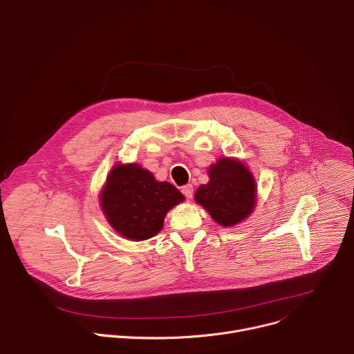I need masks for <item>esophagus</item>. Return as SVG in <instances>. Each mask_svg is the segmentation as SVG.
Segmentation results:
<instances>
[{"label": "esophagus", "mask_w": 354, "mask_h": 354, "mask_svg": "<svg viewBox=\"0 0 354 354\" xmlns=\"http://www.w3.org/2000/svg\"><path fill=\"white\" fill-rule=\"evenodd\" d=\"M182 194L187 198V199H192V196H194V186L192 185H185L182 187Z\"/></svg>", "instance_id": "1"}]
</instances>
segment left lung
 Returning <instances> with one entry per match:
<instances>
[{
  "label": "left lung",
  "instance_id": "left-lung-1",
  "mask_svg": "<svg viewBox=\"0 0 354 354\" xmlns=\"http://www.w3.org/2000/svg\"><path fill=\"white\" fill-rule=\"evenodd\" d=\"M209 182L201 185L195 201L223 227L244 221L257 203V183L250 169L237 158L223 156L207 171Z\"/></svg>",
  "mask_w": 354,
  "mask_h": 354
}]
</instances>
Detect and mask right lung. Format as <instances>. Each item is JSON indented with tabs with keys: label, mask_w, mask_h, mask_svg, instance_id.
<instances>
[{
	"label": "right lung",
	"mask_w": 354,
	"mask_h": 354,
	"mask_svg": "<svg viewBox=\"0 0 354 354\" xmlns=\"http://www.w3.org/2000/svg\"><path fill=\"white\" fill-rule=\"evenodd\" d=\"M185 201L169 182H159L140 164H117L100 192V207L124 239L142 241L164 227L167 213Z\"/></svg>",
	"instance_id": "add662e5"
}]
</instances>
